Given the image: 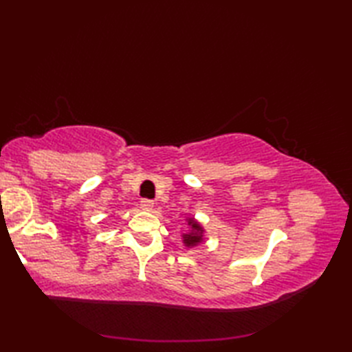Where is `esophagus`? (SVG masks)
I'll use <instances>...</instances> for the list:
<instances>
[{"label": "esophagus", "instance_id": "obj_1", "mask_svg": "<svg viewBox=\"0 0 352 352\" xmlns=\"http://www.w3.org/2000/svg\"><path fill=\"white\" fill-rule=\"evenodd\" d=\"M140 208L145 212H151L154 208V203L151 199H142L140 201Z\"/></svg>", "mask_w": 352, "mask_h": 352}]
</instances>
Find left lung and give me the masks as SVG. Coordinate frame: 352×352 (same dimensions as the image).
<instances>
[{
  "mask_svg": "<svg viewBox=\"0 0 352 352\" xmlns=\"http://www.w3.org/2000/svg\"><path fill=\"white\" fill-rule=\"evenodd\" d=\"M188 226L190 227V231H189V233H184L182 236L184 246H188V248H193V246L203 243L204 242V228H203V226H201V223L195 218H189Z\"/></svg>",
  "mask_w": 352,
  "mask_h": 352,
  "instance_id": "left-lung-1",
  "label": "left lung"
}]
</instances>
